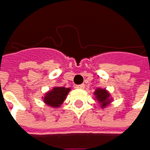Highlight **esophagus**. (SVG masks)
<instances>
[{"mask_svg": "<svg viewBox=\"0 0 150 150\" xmlns=\"http://www.w3.org/2000/svg\"><path fill=\"white\" fill-rule=\"evenodd\" d=\"M84 87H85V84H81V85L77 86V88H79V89H83Z\"/></svg>", "mask_w": 150, "mask_h": 150, "instance_id": "1", "label": "esophagus"}]
</instances>
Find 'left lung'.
Here are the masks:
<instances>
[{"label":"left lung","mask_w":150,"mask_h":150,"mask_svg":"<svg viewBox=\"0 0 150 150\" xmlns=\"http://www.w3.org/2000/svg\"><path fill=\"white\" fill-rule=\"evenodd\" d=\"M94 95H95V99L99 101L102 108H107L111 103V100H112L110 98V93L106 89H100V88L96 89L94 92Z\"/></svg>","instance_id":"8db88e82"}]
</instances>
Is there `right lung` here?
Wrapping results in <instances>:
<instances>
[{
	"instance_id": "right-lung-1",
	"label": "right lung",
	"mask_w": 150,
	"mask_h": 150,
	"mask_svg": "<svg viewBox=\"0 0 150 150\" xmlns=\"http://www.w3.org/2000/svg\"><path fill=\"white\" fill-rule=\"evenodd\" d=\"M70 87H54L42 97L43 102L52 108H59L70 92Z\"/></svg>"
}]
</instances>
